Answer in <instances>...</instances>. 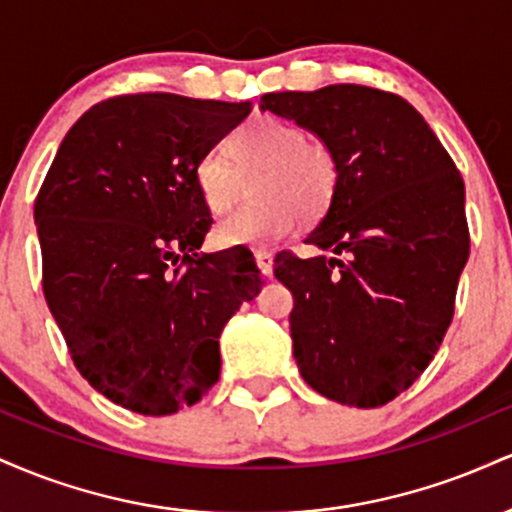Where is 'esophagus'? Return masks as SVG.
<instances>
[{"mask_svg":"<svg viewBox=\"0 0 512 512\" xmlns=\"http://www.w3.org/2000/svg\"><path fill=\"white\" fill-rule=\"evenodd\" d=\"M255 262L260 267V272L264 276H272V264H274V255L269 250H255Z\"/></svg>","mask_w":512,"mask_h":512,"instance_id":"1","label":"esophagus"}]
</instances>
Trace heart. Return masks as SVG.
Segmentation results:
<instances>
[{"mask_svg":"<svg viewBox=\"0 0 512 512\" xmlns=\"http://www.w3.org/2000/svg\"><path fill=\"white\" fill-rule=\"evenodd\" d=\"M226 158L207 154L195 166V190L209 214L221 216L243 197L248 207L223 219L214 238L223 248L264 245L284 238L298 223L320 221L337 199L342 168L330 144L310 139L296 122L252 117L226 139Z\"/></svg>","mask_w":512,"mask_h":512,"instance_id":"b5f03b06","label":"heart"}]
</instances>
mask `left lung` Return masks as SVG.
<instances>
[{
    "mask_svg": "<svg viewBox=\"0 0 512 512\" xmlns=\"http://www.w3.org/2000/svg\"><path fill=\"white\" fill-rule=\"evenodd\" d=\"M260 108L317 134L342 168L305 238L334 257L274 260L298 370L327 399L383 407L428 368L455 313L469 257L460 170L419 110L380 88L264 93Z\"/></svg>",
    "mask_w": 512,
    "mask_h": 512,
    "instance_id": "8db88e82",
    "label": "left lung"
}]
</instances>
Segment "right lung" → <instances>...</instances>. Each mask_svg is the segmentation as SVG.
<instances>
[{
	"instance_id": "1",
	"label": "right lung",
	"mask_w": 512,
	"mask_h": 512,
	"mask_svg": "<svg viewBox=\"0 0 512 512\" xmlns=\"http://www.w3.org/2000/svg\"><path fill=\"white\" fill-rule=\"evenodd\" d=\"M252 103L127 93L86 110L35 199L43 293L76 370L110 402L175 414L219 380L223 325L262 289L250 250L199 252L195 166Z\"/></svg>"
}]
</instances>
